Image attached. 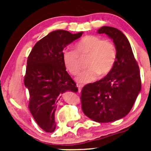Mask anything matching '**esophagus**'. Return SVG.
<instances>
[{
  "mask_svg": "<svg viewBox=\"0 0 151 151\" xmlns=\"http://www.w3.org/2000/svg\"><path fill=\"white\" fill-rule=\"evenodd\" d=\"M77 88H78L79 92H81V90H82V88H83V85H77Z\"/></svg>",
  "mask_w": 151,
  "mask_h": 151,
  "instance_id": "1",
  "label": "esophagus"
}]
</instances>
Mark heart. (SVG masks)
Returning a JSON list of instances; mask_svg holds the SVG:
<instances>
[{
	"label": "heart",
	"instance_id": "obj_1",
	"mask_svg": "<svg viewBox=\"0 0 151 151\" xmlns=\"http://www.w3.org/2000/svg\"><path fill=\"white\" fill-rule=\"evenodd\" d=\"M75 51L66 50L63 54V62L67 71L77 75L80 70V57L88 55L86 66L77 81L81 84L97 80L99 76H106L111 72L117 60V50L109 40H103L100 36L88 35L82 38L75 45Z\"/></svg>",
	"mask_w": 151,
	"mask_h": 151
}]
</instances>
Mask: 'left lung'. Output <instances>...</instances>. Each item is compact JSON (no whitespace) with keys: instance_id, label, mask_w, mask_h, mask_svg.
<instances>
[{"instance_id":"obj_1","label":"left lung","mask_w":151,"mask_h":151,"mask_svg":"<svg viewBox=\"0 0 151 151\" xmlns=\"http://www.w3.org/2000/svg\"><path fill=\"white\" fill-rule=\"evenodd\" d=\"M97 33L113 41L117 60L104 78L86 85L82 90V109L99 123L118 121L128 115L141 91L140 71L126 36L118 29L103 26Z\"/></svg>"}]
</instances>
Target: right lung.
Here are the masks:
<instances>
[{
  "mask_svg": "<svg viewBox=\"0 0 151 151\" xmlns=\"http://www.w3.org/2000/svg\"><path fill=\"white\" fill-rule=\"evenodd\" d=\"M83 33L72 34L64 30L51 32L34 45L28 58L24 84L30 94L29 109L46 132L55 130V112L62 94L78 91L63 65V51Z\"/></svg>",
  "mask_w": 151,
  "mask_h": 151,
  "instance_id": "obj_1",
  "label": "right lung"
}]
</instances>
